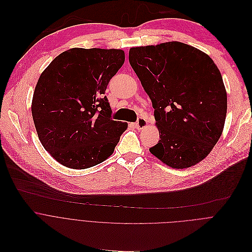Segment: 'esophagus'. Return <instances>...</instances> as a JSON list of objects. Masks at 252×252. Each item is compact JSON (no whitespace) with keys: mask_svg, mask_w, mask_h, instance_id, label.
<instances>
[{"mask_svg":"<svg viewBox=\"0 0 252 252\" xmlns=\"http://www.w3.org/2000/svg\"><path fill=\"white\" fill-rule=\"evenodd\" d=\"M137 129H143L147 126V119L145 117H139L135 123Z\"/></svg>","mask_w":252,"mask_h":252,"instance_id":"34e87169","label":"esophagus"}]
</instances>
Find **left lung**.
Masks as SVG:
<instances>
[{
	"mask_svg": "<svg viewBox=\"0 0 252 252\" xmlns=\"http://www.w3.org/2000/svg\"><path fill=\"white\" fill-rule=\"evenodd\" d=\"M129 63L152 101L160 133L150 152L176 169L205 159L222 133L227 109L214 61L193 46L169 41L130 48Z\"/></svg>",
	"mask_w": 252,
	"mask_h": 252,
	"instance_id": "8db88e82",
	"label": "left lung"
}]
</instances>
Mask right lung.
Wrapping results in <instances>:
<instances>
[{"label":"right lung","instance_id":"right-lung-1","mask_svg":"<svg viewBox=\"0 0 252 252\" xmlns=\"http://www.w3.org/2000/svg\"><path fill=\"white\" fill-rule=\"evenodd\" d=\"M124 61L121 49L71 48L39 76L32 119L43 148L62 165L87 169L114 152L128 124L112 119L104 94Z\"/></svg>","mask_w":252,"mask_h":252}]
</instances>
